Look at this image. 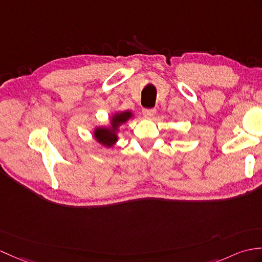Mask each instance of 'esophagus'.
Returning <instances> with one entry per match:
<instances>
[{"instance_id":"34e87169","label":"esophagus","mask_w":262,"mask_h":262,"mask_svg":"<svg viewBox=\"0 0 262 262\" xmlns=\"http://www.w3.org/2000/svg\"><path fill=\"white\" fill-rule=\"evenodd\" d=\"M143 114H144V116L150 118L156 114V109H154V108H145V109H143Z\"/></svg>"}]
</instances>
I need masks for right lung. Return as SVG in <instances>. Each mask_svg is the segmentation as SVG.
<instances>
[{"instance_id":"add662e5","label":"right lung","mask_w":262,"mask_h":262,"mask_svg":"<svg viewBox=\"0 0 262 262\" xmlns=\"http://www.w3.org/2000/svg\"><path fill=\"white\" fill-rule=\"evenodd\" d=\"M130 117H133L132 112H121L117 113L112 116L111 126L109 127H96L94 132V137L98 143L106 146V147H112L117 142V130L118 127L126 123Z\"/></svg>"}]
</instances>
